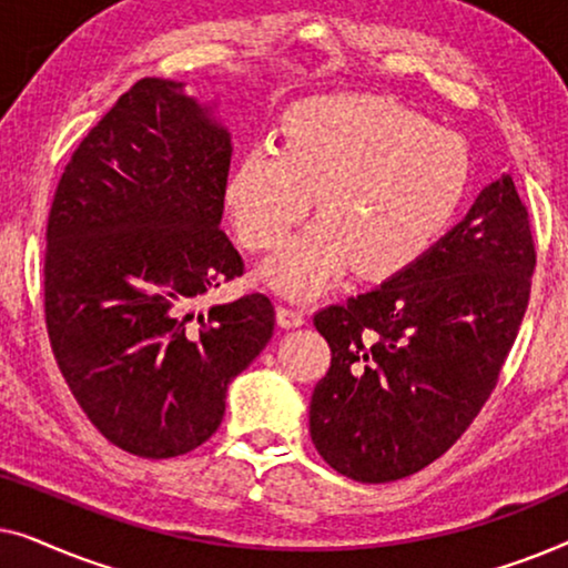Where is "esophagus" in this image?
Segmentation results:
<instances>
[{"label": "esophagus", "mask_w": 568, "mask_h": 568, "mask_svg": "<svg viewBox=\"0 0 568 568\" xmlns=\"http://www.w3.org/2000/svg\"><path fill=\"white\" fill-rule=\"evenodd\" d=\"M276 317H278V325H282V328H297V325L305 323V310L292 307V305H278Z\"/></svg>", "instance_id": "esophagus-1"}]
</instances>
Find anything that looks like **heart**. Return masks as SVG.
Segmentation results:
<instances>
[{"label":"heart","instance_id":"b5f03b06","mask_svg":"<svg viewBox=\"0 0 568 568\" xmlns=\"http://www.w3.org/2000/svg\"><path fill=\"white\" fill-rule=\"evenodd\" d=\"M470 181L457 134L393 100L336 95L300 103L286 142L258 139L237 160L227 204L251 251H276L317 196L321 222L268 263L266 278L310 297L356 266L364 276L406 271L437 243Z\"/></svg>","mask_w":568,"mask_h":568}]
</instances>
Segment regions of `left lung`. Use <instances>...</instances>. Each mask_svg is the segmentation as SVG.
I'll list each match as a JSON object with an SVG mask.
<instances>
[{
  "instance_id": "8db88e82",
  "label": "left lung",
  "mask_w": 568,
  "mask_h": 568,
  "mask_svg": "<svg viewBox=\"0 0 568 568\" xmlns=\"http://www.w3.org/2000/svg\"><path fill=\"white\" fill-rule=\"evenodd\" d=\"M535 258L530 214L504 175L414 266L317 310L331 367L310 400V437L323 460L387 484L445 455L499 383Z\"/></svg>"
}]
</instances>
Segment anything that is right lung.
<instances>
[{
  "label": "right lung",
  "mask_w": 568,
  "mask_h": 568,
  "mask_svg": "<svg viewBox=\"0 0 568 568\" xmlns=\"http://www.w3.org/2000/svg\"><path fill=\"white\" fill-rule=\"evenodd\" d=\"M230 158V134L181 84L144 77L88 131L53 193V356L98 432L131 455L204 445L232 377L274 336L261 292L196 313L206 292L245 274L220 227Z\"/></svg>",
  "instance_id": "add662e5"
}]
</instances>
